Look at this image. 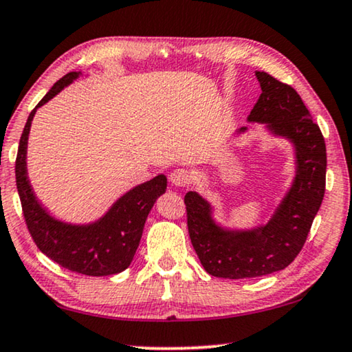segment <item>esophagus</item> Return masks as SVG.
<instances>
[{"mask_svg": "<svg viewBox=\"0 0 352 352\" xmlns=\"http://www.w3.org/2000/svg\"><path fill=\"white\" fill-rule=\"evenodd\" d=\"M169 180L175 186H189V183H191V174L186 169H175L169 174Z\"/></svg>", "mask_w": 352, "mask_h": 352, "instance_id": "obj_1", "label": "esophagus"}]
</instances>
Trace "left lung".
I'll return each instance as SVG.
<instances>
[{"label": "left lung", "instance_id": "8db88e82", "mask_svg": "<svg viewBox=\"0 0 352 352\" xmlns=\"http://www.w3.org/2000/svg\"><path fill=\"white\" fill-rule=\"evenodd\" d=\"M261 94L249 122H263L296 148V177L266 226L248 232L224 230L211 219V206L197 192L185 196L188 232L208 274L250 278L287 267L304 248L326 189V142L302 98L266 72H255ZM239 131H246L243 126Z\"/></svg>", "mask_w": 352, "mask_h": 352}]
</instances>
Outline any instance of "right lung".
Wrapping results in <instances>:
<instances>
[{"label": "right lung", "mask_w": 352, "mask_h": 352, "mask_svg": "<svg viewBox=\"0 0 352 352\" xmlns=\"http://www.w3.org/2000/svg\"><path fill=\"white\" fill-rule=\"evenodd\" d=\"M78 76V72H70L56 81L36 109L52 100ZM36 109H32L28 117L15 160V182L21 210L36 246L50 260L78 274L111 276L122 272L130 266L136 254L144 224L155 200L166 191V177L156 175L150 182L133 188L94 224L70 226L53 219L37 202L26 175L28 135Z\"/></svg>", "instance_id": "right-lung-1"}]
</instances>
